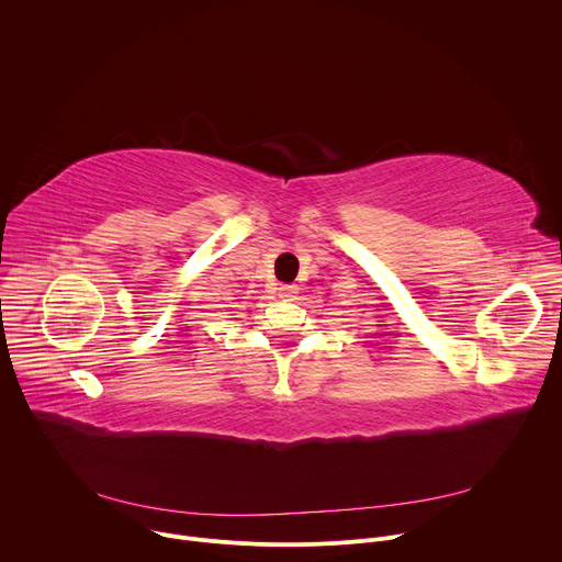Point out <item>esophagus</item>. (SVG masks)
I'll use <instances>...</instances> for the list:
<instances>
[{"mask_svg":"<svg viewBox=\"0 0 562 562\" xmlns=\"http://www.w3.org/2000/svg\"><path fill=\"white\" fill-rule=\"evenodd\" d=\"M280 297H284V300H293L295 295H297V284H280Z\"/></svg>","mask_w":562,"mask_h":562,"instance_id":"1","label":"esophagus"}]
</instances>
